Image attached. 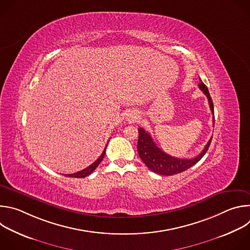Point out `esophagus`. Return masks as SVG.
I'll list each match as a JSON object with an SVG mask.
<instances>
[{
  "instance_id": "obj_1",
  "label": "esophagus",
  "mask_w": 250,
  "mask_h": 250,
  "mask_svg": "<svg viewBox=\"0 0 250 250\" xmlns=\"http://www.w3.org/2000/svg\"><path fill=\"white\" fill-rule=\"evenodd\" d=\"M137 119H138V115H136L135 113L129 114V116H128V122H135Z\"/></svg>"
}]
</instances>
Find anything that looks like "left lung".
I'll return each mask as SVG.
<instances>
[{
  "label": "left lung",
  "instance_id": "1",
  "mask_svg": "<svg viewBox=\"0 0 250 250\" xmlns=\"http://www.w3.org/2000/svg\"><path fill=\"white\" fill-rule=\"evenodd\" d=\"M199 88L202 90V92L207 96L209 109L212 113V125H215V116H213V104L211 98L209 96L208 90L207 86L201 82L199 84ZM211 141V137L209 138L208 142L206 145L203 151L196 157L192 159H182L173 157L167 153H165L163 150H161L153 141L150 134L146 131L142 127L138 128V141H137V152L141 160L149 168V170L153 171L154 173L165 175V176H172L178 173H181L193 165H195L197 162H199L202 157L206 154L208 151L209 145Z\"/></svg>",
  "mask_w": 250,
  "mask_h": 250
}]
</instances>
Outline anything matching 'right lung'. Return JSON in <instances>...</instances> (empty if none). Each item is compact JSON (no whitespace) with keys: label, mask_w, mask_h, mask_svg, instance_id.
<instances>
[{"label":"right lung","mask_w":250,"mask_h":250,"mask_svg":"<svg viewBox=\"0 0 250 250\" xmlns=\"http://www.w3.org/2000/svg\"><path fill=\"white\" fill-rule=\"evenodd\" d=\"M106 146H108V145H106ZM106 146H105V147H104L103 153L101 154V156H100L93 164H91L90 166H88L87 168H85V169H83V170H81V171H79V172H76V173H74V174H67V175H65V176H67V177H73V178H84V177H87L88 175H90V174L98 167V165L101 163V161L103 160V158H104V153H105Z\"/></svg>","instance_id":"1"}]
</instances>
